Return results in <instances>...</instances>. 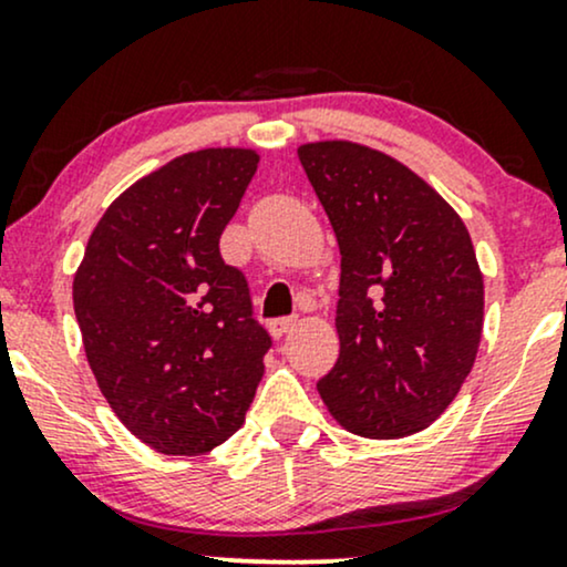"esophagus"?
Here are the masks:
<instances>
[{"instance_id":"1","label":"esophagus","mask_w":567,"mask_h":567,"mask_svg":"<svg viewBox=\"0 0 567 567\" xmlns=\"http://www.w3.org/2000/svg\"><path fill=\"white\" fill-rule=\"evenodd\" d=\"M296 317H277V320H271L269 322V333L275 336V338H282V336H288L292 328H296Z\"/></svg>"}]
</instances>
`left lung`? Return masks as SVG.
Instances as JSON below:
<instances>
[{"instance_id": "8db88e82", "label": "left lung", "mask_w": 567, "mask_h": 567, "mask_svg": "<svg viewBox=\"0 0 567 567\" xmlns=\"http://www.w3.org/2000/svg\"><path fill=\"white\" fill-rule=\"evenodd\" d=\"M298 159L341 250V351L317 392L360 437L421 432L477 357L483 275L470 231L426 181L375 148L306 143Z\"/></svg>"}]
</instances>
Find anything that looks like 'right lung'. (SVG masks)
I'll list each match as a JSON object with an SVG mask.
<instances>
[{
    "label": "right lung",
    "mask_w": 567,
    "mask_h": 567,
    "mask_svg": "<svg viewBox=\"0 0 567 567\" xmlns=\"http://www.w3.org/2000/svg\"><path fill=\"white\" fill-rule=\"evenodd\" d=\"M250 148H202L114 199L74 277V311L103 396L141 442L207 453L243 426L271 336L220 234L256 175Z\"/></svg>",
    "instance_id": "1"
}]
</instances>
